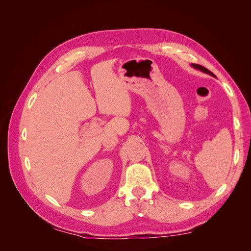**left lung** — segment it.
Returning <instances> with one entry per match:
<instances>
[{"label":"left lung","mask_w":251,"mask_h":251,"mask_svg":"<svg viewBox=\"0 0 251 251\" xmlns=\"http://www.w3.org/2000/svg\"><path fill=\"white\" fill-rule=\"evenodd\" d=\"M191 66H192L193 68H195V69H197V70H200V71H202V72H204V73H206V74L210 75V76H214V77H216V75H215L214 73L210 72L208 69H206V68H204L203 66L197 65V64H192Z\"/></svg>","instance_id":"left-lung-1"}]
</instances>
